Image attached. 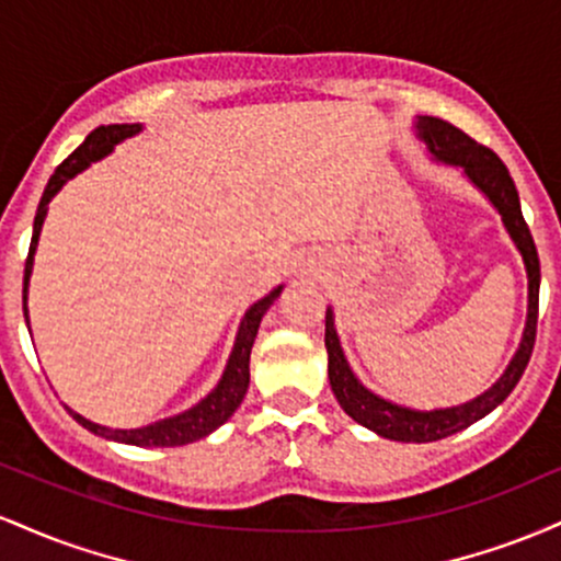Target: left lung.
I'll use <instances>...</instances> for the list:
<instances>
[{"instance_id": "8db88e82", "label": "left lung", "mask_w": 561, "mask_h": 561, "mask_svg": "<svg viewBox=\"0 0 561 561\" xmlns=\"http://www.w3.org/2000/svg\"><path fill=\"white\" fill-rule=\"evenodd\" d=\"M422 139L427 141L430 152L435 158L446 160V163L461 165L467 171V176L491 197V203L499 208L501 218H504V227L512 234L514 244L523 253L525 266H527V279H530V306H527V327L523 334V343H519L517 356L512 358L504 377L493 385L491 390L482 392L480 398L469 401L465 405H456V409H443V411H411L401 409V405L382 401L375 392H369L353 377L351 366H347L343 347H340L337 332H334V319L332 311H327V330H324V345L330 353V385L337 403L343 405L345 414L351 420H356L364 427L375 430L377 435L390 437V440L401 443H433L443 440V437L459 433V430L469 427L485 414H491L499 403L506 401V396L517 388L519 377L525 375L527 362L533 356V345H536V332H538V289H540V261L536 242H533L530 229L519 208V195L514 179L508 176L506 165L501 163V158L495 156L491 147L474 141L469 134L456 128L454 124L443 118H430L422 115L420 124Z\"/></svg>"}]
</instances>
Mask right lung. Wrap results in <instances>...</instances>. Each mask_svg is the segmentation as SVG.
Returning a JSON list of instances; mask_svg holds the SVG:
<instances>
[{
  "mask_svg": "<svg viewBox=\"0 0 561 561\" xmlns=\"http://www.w3.org/2000/svg\"><path fill=\"white\" fill-rule=\"evenodd\" d=\"M137 131H139L137 124H113V126L94 128V131L83 139V145L76 147V150L70 152V156L62 160L60 165H57L53 176H49L47 186H44V195H42V199H38L36 218H34V237H31L28 259H25L23 302H25V293H28V276H31V266H34V250L38 242V231H42L44 216H47L49 199L60 192V186L66 184L68 179H73L76 173L87 169V165L94 163V160L105 158L107 152L113 150V145H118L121 139L131 137V134H137ZM279 293H282V287H276L274 293H268L266 298L255 302V306L244 313L240 332H237L234 351H231L227 371H224L221 382H218V388L210 392L208 398H203L195 409L184 411V414H179V416H171V420L150 424V427H139V430H107V427H100V424L83 420V416L76 414V411H70V414H73V420L79 422L81 427L92 430L94 435L111 437V440H118V443H128V446L171 448V446H186V443H195V440H199V437L210 435L216 427H221V424L227 422L231 414H234V409L242 403L244 392H248L250 351H253L255 334H259L263 313H266L268 306L279 298ZM23 313H25V324H28V311H25V306H23Z\"/></svg>",
  "mask_w": 561,
  "mask_h": 561,
  "instance_id": "1",
  "label": "right lung"
}]
</instances>
